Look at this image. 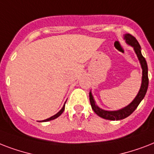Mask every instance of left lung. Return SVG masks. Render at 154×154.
<instances>
[{"label":"left lung","mask_w":154,"mask_h":154,"mask_svg":"<svg viewBox=\"0 0 154 154\" xmlns=\"http://www.w3.org/2000/svg\"><path fill=\"white\" fill-rule=\"evenodd\" d=\"M124 39L125 40V42L127 44L134 48V51L136 53L137 58H138L139 61H140L141 69H142L141 85L136 97L134 99V101H132L129 105H128L125 108L122 109L115 110V111H108V110L102 109L99 108L96 105V102L94 101L91 91L89 92V101H90V104H91L92 109L95 112V113L98 115L99 117L104 118V119L111 120V121H118V120L125 119V117H129V115L136 109L137 107L140 104V102L145 97L147 89H148V66H147L146 59L141 54V46H140V45H139L138 42L137 41L136 38L134 36H132L131 34H129V33L124 35Z\"/></svg>","instance_id":"left-lung-1"}]
</instances>
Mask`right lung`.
<instances>
[{"instance_id": "add662e5", "label": "right lung", "mask_w": 154, "mask_h": 154, "mask_svg": "<svg viewBox=\"0 0 154 154\" xmlns=\"http://www.w3.org/2000/svg\"><path fill=\"white\" fill-rule=\"evenodd\" d=\"M65 105H63L62 109H60V111H59V112H57V113H56L55 115H53V116H52L51 117H49V118H48V119L44 120V121H42V122H49V121H52V120H53V119H56L57 117H59V116H60V115L61 114V113H62L63 112H64V110H65Z\"/></svg>"}]
</instances>
